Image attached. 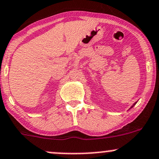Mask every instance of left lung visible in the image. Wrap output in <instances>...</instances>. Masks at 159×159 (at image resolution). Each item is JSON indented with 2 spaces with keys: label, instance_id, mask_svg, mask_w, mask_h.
I'll use <instances>...</instances> for the list:
<instances>
[{
  "label": "left lung",
  "instance_id": "obj_1",
  "mask_svg": "<svg viewBox=\"0 0 159 159\" xmlns=\"http://www.w3.org/2000/svg\"><path fill=\"white\" fill-rule=\"evenodd\" d=\"M136 103H133V106H132V107H130V108H132V107H133V106H134V105H135V104H136Z\"/></svg>",
  "mask_w": 159,
  "mask_h": 159
}]
</instances>
